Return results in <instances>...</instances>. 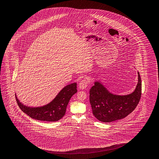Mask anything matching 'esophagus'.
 <instances>
[{"instance_id": "esophagus-1", "label": "esophagus", "mask_w": 159, "mask_h": 159, "mask_svg": "<svg viewBox=\"0 0 159 159\" xmlns=\"http://www.w3.org/2000/svg\"><path fill=\"white\" fill-rule=\"evenodd\" d=\"M88 81L86 79H84V80H81L80 83H79V88L80 89H84L85 88H86V87H87V85H88Z\"/></svg>"}]
</instances>
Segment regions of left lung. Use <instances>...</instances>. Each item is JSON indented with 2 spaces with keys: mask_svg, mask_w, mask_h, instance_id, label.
Segmentation results:
<instances>
[{
  "mask_svg": "<svg viewBox=\"0 0 159 159\" xmlns=\"http://www.w3.org/2000/svg\"><path fill=\"white\" fill-rule=\"evenodd\" d=\"M138 83L132 93L117 95L111 93L101 81H94L89 91L93 115L103 123L112 122L127 116L136 108L141 98L142 82L138 71Z\"/></svg>",
  "mask_w": 159,
  "mask_h": 159,
  "instance_id": "8db88e82",
  "label": "left lung"
}]
</instances>
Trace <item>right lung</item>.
Listing matches in <instances>:
<instances>
[{"mask_svg": "<svg viewBox=\"0 0 159 159\" xmlns=\"http://www.w3.org/2000/svg\"><path fill=\"white\" fill-rule=\"evenodd\" d=\"M76 85V83H73L66 85L51 102L42 106L30 107L24 105L19 101L15 93L16 99L21 110L32 119L45 121H57L65 115L70 100L77 92Z\"/></svg>", "mask_w": 159, "mask_h": 159, "instance_id": "obj_1", "label": "right lung"}]
</instances>
